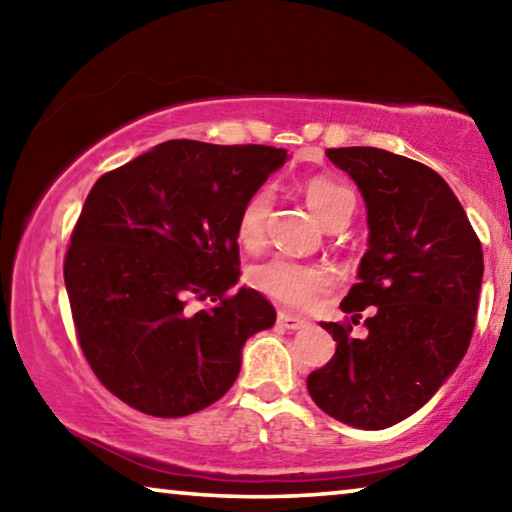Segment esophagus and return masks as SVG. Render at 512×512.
Wrapping results in <instances>:
<instances>
[{"label":"esophagus","instance_id":"obj_1","mask_svg":"<svg viewBox=\"0 0 512 512\" xmlns=\"http://www.w3.org/2000/svg\"><path fill=\"white\" fill-rule=\"evenodd\" d=\"M277 325L282 329H302L305 325H309V320L302 316L287 314V311H277Z\"/></svg>","mask_w":512,"mask_h":512}]
</instances>
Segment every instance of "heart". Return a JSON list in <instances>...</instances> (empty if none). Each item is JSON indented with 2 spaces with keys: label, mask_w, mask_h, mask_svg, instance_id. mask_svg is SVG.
<instances>
[{
  "label": "heart",
  "mask_w": 512,
  "mask_h": 512,
  "mask_svg": "<svg viewBox=\"0 0 512 512\" xmlns=\"http://www.w3.org/2000/svg\"><path fill=\"white\" fill-rule=\"evenodd\" d=\"M305 201L309 210L316 214V219L327 230H332L341 223H348L354 212V205H357V198H354L350 187L327 178L309 180L305 185ZM268 210H271V192L262 187L241 207L237 221V235L241 244L257 246L262 241ZM250 280L268 298L289 307L311 305L318 293L327 287V275L323 268L300 264L284 257H273L268 262L255 266L253 273H250Z\"/></svg>",
  "instance_id": "1"
}]
</instances>
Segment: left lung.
Wrapping results in <instances>:
<instances>
[{
  "label": "left lung",
  "instance_id": "left-lung-1",
  "mask_svg": "<svg viewBox=\"0 0 512 512\" xmlns=\"http://www.w3.org/2000/svg\"><path fill=\"white\" fill-rule=\"evenodd\" d=\"M357 183L368 250L345 314L368 336L320 323L336 352L307 377L311 400L357 429H386L427 404L465 357L483 280V250L463 205L427 164L372 146L327 149ZM352 318V323H357Z\"/></svg>",
  "mask_w": 512,
  "mask_h": 512
}]
</instances>
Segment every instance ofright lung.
Wrapping results in <instances>:
<instances>
[{
	"instance_id": "1",
	"label": "right lung",
	"mask_w": 512,
	"mask_h": 512,
	"mask_svg": "<svg viewBox=\"0 0 512 512\" xmlns=\"http://www.w3.org/2000/svg\"><path fill=\"white\" fill-rule=\"evenodd\" d=\"M287 162L273 146L171 140L103 173L65 257L76 336L121 402L183 418L230 391L250 336L275 309L241 287V207ZM189 297L210 299L192 315Z\"/></svg>"
}]
</instances>
